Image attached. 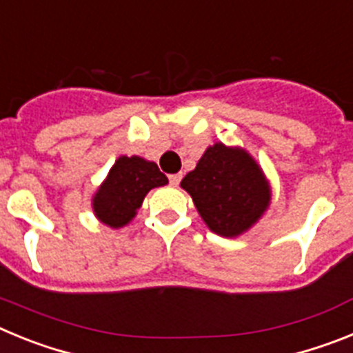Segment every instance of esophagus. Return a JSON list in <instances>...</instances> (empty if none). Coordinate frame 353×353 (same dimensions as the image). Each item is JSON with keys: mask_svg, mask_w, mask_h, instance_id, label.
I'll use <instances>...</instances> for the list:
<instances>
[{"mask_svg": "<svg viewBox=\"0 0 353 353\" xmlns=\"http://www.w3.org/2000/svg\"><path fill=\"white\" fill-rule=\"evenodd\" d=\"M180 180H182V173L170 174V183H171V185H179Z\"/></svg>", "mask_w": 353, "mask_h": 353, "instance_id": "obj_1", "label": "esophagus"}]
</instances>
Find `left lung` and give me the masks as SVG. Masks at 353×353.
<instances>
[{"label": "left lung", "instance_id": "left-lung-1", "mask_svg": "<svg viewBox=\"0 0 353 353\" xmlns=\"http://www.w3.org/2000/svg\"><path fill=\"white\" fill-rule=\"evenodd\" d=\"M201 219L221 236H239L270 205V185L256 161L242 148L215 143L183 176Z\"/></svg>", "mask_w": 353, "mask_h": 353}]
</instances>
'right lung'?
<instances>
[{
  "label": "right lung",
  "instance_id": "obj_1",
  "mask_svg": "<svg viewBox=\"0 0 353 353\" xmlns=\"http://www.w3.org/2000/svg\"><path fill=\"white\" fill-rule=\"evenodd\" d=\"M166 183L168 176L155 162L121 155L93 196V212L101 223L118 230L134 219L150 189Z\"/></svg>",
  "mask_w": 353,
  "mask_h": 353
}]
</instances>
